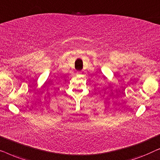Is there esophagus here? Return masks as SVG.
Listing matches in <instances>:
<instances>
[{"label":"esophagus","mask_w":160,"mask_h":160,"mask_svg":"<svg viewBox=\"0 0 160 160\" xmlns=\"http://www.w3.org/2000/svg\"><path fill=\"white\" fill-rule=\"evenodd\" d=\"M81 73H82V72H81V71H78L77 72V74H81Z\"/></svg>","instance_id":"obj_1"}]
</instances>
